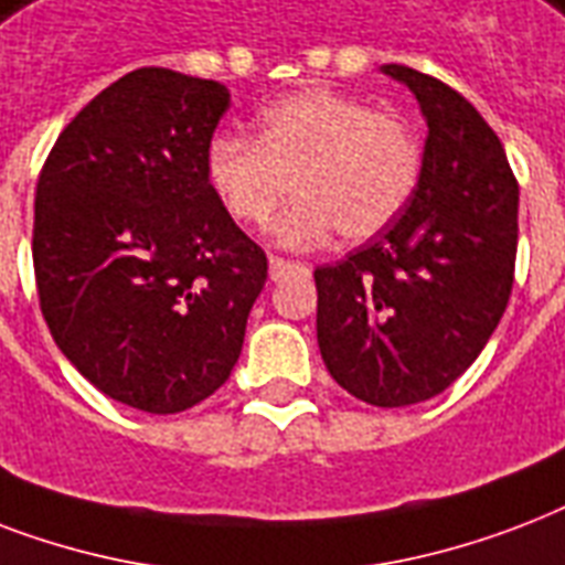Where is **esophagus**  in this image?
I'll return each instance as SVG.
<instances>
[{
    "label": "esophagus",
    "instance_id": "esophagus-1",
    "mask_svg": "<svg viewBox=\"0 0 565 565\" xmlns=\"http://www.w3.org/2000/svg\"><path fill=\"white\" fill-rule=\"evenodd\" d=\"M300 265L297 262H288V259H270V282H282L286 277L297 274Z\"/></svg>",
    "mask_w": 565,
    "mask_h": 565
}]
</instances>
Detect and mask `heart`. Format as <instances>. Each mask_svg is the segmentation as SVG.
I'll return each instance as SVG.
<instances>
[{
  "label": "heart",
  "mask_w": 565,
  "mask_h": 565,
  "mask_svg": "<svg viewBox=\"0 0 565 565\" xmlns=\"http://www.w3.org/2000/svg\"><path fill=\"white\" fill-rule=\"evenodd\" d=\"M259 124L262 135H214L205 173L235 221L259 230L300 188L274 230L286 247H315L339 230L351 242L383 233L422 179L424 150L413 126L360 96L297 90L270 103Z\"/></svg>",
  "instance_id": "b5f03b06"
}]
</instances>
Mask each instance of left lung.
Returning a JSON list of instances; mask_svg holds the SVG:
<instances>
[{
	"label": "left lung",
	"instance_id": "8db88e82",
	"mask_svg": "<svg viewBox=\"0 0 565 565\" xmlns=\"http://www.w3.org/2000/svg\"><path fill=\"white\" fill-rule=\"evenodd\" d=\"M427 124L422 179L388 230L315 270L318 348L371 406L439 395L478 360L513 291L519 185L498 135L439 78L386 64Z\"/></svg>",
	"mask_w": 565,
	"mask_h": 565
}]
</instances>
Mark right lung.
Here are the masks:
<instances>
[{"instance_id":"1","label":"right lung","mask_w":565,"mask_h":565,"mask_svg":"<svg viewBox=\"0 0 565 565\" xmlns=\"http://www.w3.org/2000/svg\"><path fill=\"white\" fill-rule=\"evenodd\" d=\"M230 90L141 67L58 135L34 196V279L52 339L117 404L182 413L230 380L268 259L209 182Z\"/></svg>"}]
</instances>
